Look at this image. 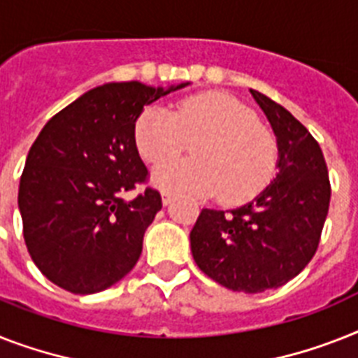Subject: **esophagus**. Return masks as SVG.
Returning a JSON list of instances; mask_svg holds the SVG:
<instances>
[{
	"label": "esophagus",
	"instance_id": "esophagus-1",
	"mask_svg": "<svg viewBox=\"0 0 358 358\" xmlns=\"http://www.w3.org/2000/svg\"><path fill=\"white\" fill-rule=\"evenodd\" d=\"M173 200H174V194L167 193V191H164V193H162V202H164V206H169Z\"/></svg>",
	"mask_w": 358,
	"mask_h": 358
}]
</instances>
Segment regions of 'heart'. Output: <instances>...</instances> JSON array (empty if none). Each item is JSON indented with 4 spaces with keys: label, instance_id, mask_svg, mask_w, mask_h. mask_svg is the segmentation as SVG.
I'll return each mask as SVG.
<instances>
[{
    "label": "heart",
    "instance_id": "b5f03b06",
    "mask_svg": "<svg viewBox=\"0 0 358 358\" xmlns=\"http://www.w3.org/2000/svg\"><path fill=\"white\" fill-rule=\"evenodd\" d=\"M134 139L147 164H161L193 144L195 159L159 165L154 184L171 193H219L229 206L257 196L278 167L274 136L252 110L224 94L182 99L173 112L145 108L136 119Z\"/></svg>",
    "mask_w": 358,
    "mask_h": 358
}]
</instances>
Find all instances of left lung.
<instances>
[{
  "label": "left lung",
  "mask_w": 358,
  "mask_h": 358,
  "mask_svg": "<svg viewBox=\"0 0 358 358\" xmlns=\"http://www.w3.org/2000/svg\"><path fill=\"white\" fill-rule=\"evenodd\" d=\"M280 147V173L252 202L231 211L202 209L191 229L194 263L226 289H278L315 257L329 211L331 182L320 145L298 119L250 90Z\"/></svg>",
  "instance_id": "1"
}]
</instances>
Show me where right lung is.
<instances>
[{
  "label": "right lung",
  "instance_id": "add662e5",
  "mask_svg": "<svg viewBox=\"0 0 358 358\" xmlns=\"http://www.w3.org/2000/svg\"><path fill=\"white\" fill-rule=\"evenodd\" d=\"M171 90L136 80L104 84L38 134L20 178L18 206L31 259L60 289L101 292L138 263L162 194L149 185L134 127L143 106ZM138 185L144 191L124 201Z\"/></svg>",
  "mask_w": 358,
  "mask_h": 358
}]
</instances>
